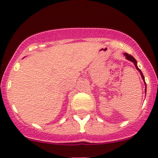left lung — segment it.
I'll return each mask as SVG.
<instances>
[{"label": "left lung", "mask_w": 158, "mask_h": 158, "mask_svg": "<svg viewBox=\"0 0 158 158\" xmlns=\"http://www.w3.org/2000/svg\"><path fill=\"white\" fill-rule=\"evenodd\" d=\"M124 56H126V59H128V60H129L130 61H132V62L134 63V64H135L136 69H137V70L139 72V73H140L141 77H142L143 80V81H144V83H145V85H146V89H145V92H146V81H145V78H144V77H143V74L142 73V71H141V70L138 68V67H137V61H136V59L133 57V56H131V55H129V54H128V53H126V52H125V53H124Z\"/></svg>", "instance_id": "left-lung-1"}]
</instances>
